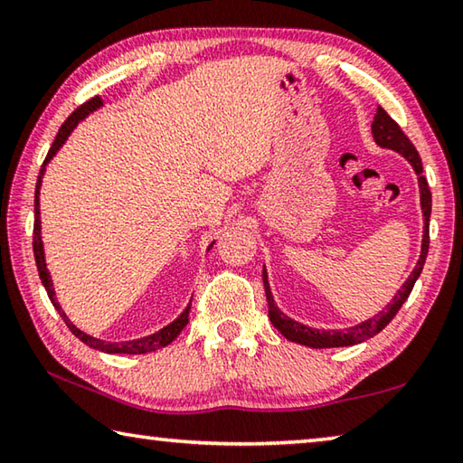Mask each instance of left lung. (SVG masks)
I'll return each mask as SVG.
<instances>
[{
    "instance_id": "1",
    "label": "left lung",
    "mask_w": 463,
    "mask_h": 463,
    "mask_svg": "<svg viewBox=\"0 0 463 463\" xmlns=\"http://www.w3.org/2000/svg\"><path fill=\"white\" fill-rule=\"evenodd\" d=\"M372 135L375 138V143L383 148H394L401 155L406 156V161L411 163L417 171L419 175V187H420V206H422V216H425V231H422V249H420V260L417 263V268L411 273V278L404 281V286L398 289V294L394 296V300H392L386 310L380 312V315H375L373 318L365 320V323L357 325V326H351L347 331H317V328H310V326H304L300 323H296V320L288 318L284 312H279V308L273 304V296H271V289L268 284V273L263 271V286H265V296H268V310H269V318L273 326L278 328V331L286 336L288 341H294V343H300V345H307V347L312 349H325V347H347V345H355V343H362L372 339L373 335H378L383 326H386L392 318L396 317V312L401 310V307L404 304L406 298L411 296L412 292V286L417 278L420 276L422 271V265H425L427 260V253H429V216H430V190H429V184L427 179L422 177V163H420V156L417 153V148L411 143V138L404 135L402 128L398 127V124L390 118L386 109L382 106H378L373 114V122H372Z\"/></svg>"
}]
</instances>
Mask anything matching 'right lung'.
<instances>
[{
  "instance_id": "add662e5",
  "label": "right lung",
  "mask_w": 463,
  "mask_h": 463,
  "mask_svg": "<svg viewBox=\"0 0 463 463\" xmlns=\"http://www.w3.org/2000/svg\"><path fill=\"white\" fill-rule=\"evenodd\" d=\"M101 106V99L96 96L85 101V104H81L80 108L75 109V112L69 116V118L62 122V127L59 128L57 137H54V143L51 145L49 148V155H46V159L43 163V169H41V175H38V184H36V194H34V232H33V247H34V260H36V268H38V276H41L43 279V286L46 288V294H49L52 307L59 310L61 318L65 320V325L69 326V331H71L77 339H81L85 345H90V347L98 349V351H104V354H127V355H137V354H151V351H156L161 347H165V345H169L171 341L175 339V336L184 331V326L190 323V308L192 304L184 310V315L179 317L177 320H174L169 326L161 328L159 333L155 335H148V336H143V339H137V341H127V343H108V341H101V339H96V336H90L85 335L83 331H80L71 320L67 318L65 312H62V308L59 307V302L54 300V289H52V284H51V276L49 271H46V263H44V253H43V241H41V213H38V190H41V179H43V174H44V165L52 159V155L59 151L61 145L65 143L67 137L71 135V130L77 127V122H80L81 118H85L90 112H93V109Z\"/></svg>"
}]
</instances>
